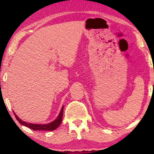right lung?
Segmentation results:
<instances>
[{
  "label": "right lung",
  "instance_id": "1",
  "mask_svg": "<svg viewBox=\"0 0 154 154\" xmlns=\"http://www.w3.org/2000/svg\"><path fill=\"white\" fill-rule=\"evenodd\" d=\"M63 110H64V106H62V109H61V111L59 114L58 117L57 118L55 121L51 122V123L48 124H32V123H26V122L22 121V120L19 119V117L17 116L14 112V114L15 116L16 119L19 121V123L22 124V125L26 126V127H28L30 128V129H32L33 130H43V131H52V130H54L56 128L59 127V125H60L61 123H62V116H63Z\"/></svg>",
  "mask_w": 154,
  "mask_h": 154
}]
</instances>
